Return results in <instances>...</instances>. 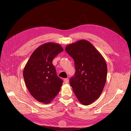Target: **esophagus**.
<instances>
[{
  "instance_id": "esophagus-1",
  "label": "esophagus",
  "mask_w": 131,
  "mask_h": 131,
  "mask_svg": "<svg viewBox=\"0 0 131 131\" xmlns=\"http://www.w3.org/2000/svg\"><path fill=\"white\" fill-rule=\"evenodd\" d=\"M64 82L65 83H67L68 81H69V79H68V78H66V79H64Z\"/></svg>"
}]
</instances>
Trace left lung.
I'll return each instance as SVG.
<instances>
[{"mask_svg": "<svg viewBox=\"0 0 131 131\" xmlns=\"http://www.w3.org/2000/svg\"><path fill=\"white\" fill-rule=\"evenodd\" d=\"M65 50L73 58L76 70L70 80V85L81 104L90 105L99 98L105 85L107 74L106 61L86 40L67 45Z\"/></svg>", "mask_w": 131, "mask_h": 131, "instance_id": "obj_1", "label": "left lung"}]
</instances>
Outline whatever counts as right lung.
I'll return each mask as SVG.
<instances>
[{"mask_svg": "<svg viewBox=\"0 0 131 131\" xmlns=\"http://www.w3.org/2000/svg\"><path fill=\"white\" fill-rule=\"evenodd\" d=\"M63 50L58 43H46L33 51L25 66L23 77L26 86L39 102L49 103L60 91L63 80L57 75L52 62Z\"/></svg>", "mask_w": 131, "mask_h": 131, "instance_id": "right-lung-1", "label": "right lung"}]
</instances>
